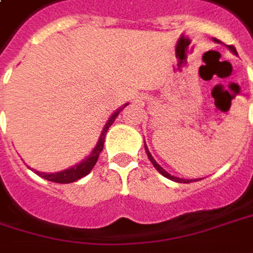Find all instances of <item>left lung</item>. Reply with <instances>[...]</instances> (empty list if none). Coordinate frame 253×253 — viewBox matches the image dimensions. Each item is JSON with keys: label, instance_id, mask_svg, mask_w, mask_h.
Returning a JSON list of instances; mask_svg holds the SVG:
<instances>
[{"label": "left lung", "instance_id": "8db88e82", "mask_svg": "<svg viewBox=\"0 0 253 253\" xmlns=\"http://www.w3.org/2000/svg\"><path fill=\"white\" fill-rule=\"evenodd\" d=\"M215 41H216V40H215ZM229 49H231V51H232L234 54H236V49H235L234 45H229ZM145 149H146V155H148V158H149V161L152 162V165H154V167L157 168V170H159V172H161V173H162V175H164L165 178H168V179H172V181H175V182H181V183H182V182L183 183L191 182V181H185V179H181V178H175V176H172V175H169V173H168L167 170L164 169L162 167H159L158 164H157V161H155V159L152 158V155L149 154V151H148V148H146V146H145ZM195 181H196V179H195Z\"/></svg>", "mask_w": 253, "mask_h": 253}]
</instances>
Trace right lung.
I'll return each instance as SVG.
<instances>
[{"mask_svg": "<svg viewBox=\"0 0 253 253\" xmlns=\"http://www.w3.org/2000/svg\"><path fill=\"white\" fill-rule=\"evenodd\" d=\"M120 111L118 109L109 120H108L107 125L104 126V129H102V133H101V136H99V141H98V144L94 148V151L91 152V155L88 157V158H85L81 162V164H78V165H75V167H72L70 169H65L62 170V172H57V173H42V172H37L40 176H42L44 179L46 181H51V182H57V183H71V182H75V181H78V179H81L83 176L85 175H88L92 168L95 167V164H96V161H98V157H99V154H101V151H102V148H104V142H105V133H107L108 128L114 124V121L115 118L120 115Z\"/></svg>", "mask_w": 253, "mask_h": 253, "instance_id": "add662e5", "label": "right lung"}]
</instances>
